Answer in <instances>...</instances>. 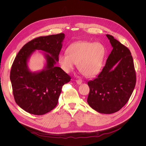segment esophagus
<instances>
[{
	"label": "esophagus",
	"instance_id": "esophagus-1",
	"mask_svg": "<svg viewBox=\"0 0 146 146\" xmlns=\"http://www.w3.org/2000/svg\"><path fill=\"white\" fill-rule=\"evenodd\" d=\"M76 81V82H77V84H78V85L81 84L82 82V81L81 79H78V80H77Z\"/></svg>",
	"mask_w": 146,
	"mask_h": 146
}]
</instances>
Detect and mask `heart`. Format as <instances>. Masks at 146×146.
Segmentation results:
<instances>
[{"mask_svg": "<svg viewBox=\"0 0 146 146\" xmlns=\"http://www.w3.org/2000/svg\"><path fill=\"white\" fill-rule=\"evenodd\" d=\"M66 52L59 56V62L63 70L69 72L77 64L80 72L86 77H90L99 73L106 50L100 43L84 41L70 44Z\"/></svg>", "mask_w": 146, "mask_h": 146, "instance_id": "obj_1", "label": "heart"}]
</instances>
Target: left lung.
I'll use <instances>...</instances> for the list:
<instances>
[{"instance_id":"1","label":"left lung","mask_w":146,"mask_h":146,"mask_svg":"<svg viewBox=\"0 0 146 146\" xmlns=\"http://www.w3.org/2000/svg\"><path fill=\"white\" fill-rule=\"evenodd\" d=\"M113 48L105 66L98 77L89 81L87 102L102 114L119 111L129 99L136 85V73L129 50L110 35H106Z\"/></svg>"}]
</instances>
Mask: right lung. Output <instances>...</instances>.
<instances>
[{
	"instance_id": "add662e5",
	"label": "right lung",
	"mask_w": 146,
	"mask_h": 146,
	"mask_svg": "<svg viewBox=\"0 0 146 146\" xmlns=\"http://www.w3.org/2000/svg\"><path fill=\"white\" fill-rule=\"evenodd\" d=\"M64 38V33L37 37L23 47L13 62L10 78L14 99L30 114L43 115L54 109L62 86L70 81V77L55 65ZM36 50L45 52L46 62L43 70L32 72L27 62Z\"/></svg>"
}]
</instances>
